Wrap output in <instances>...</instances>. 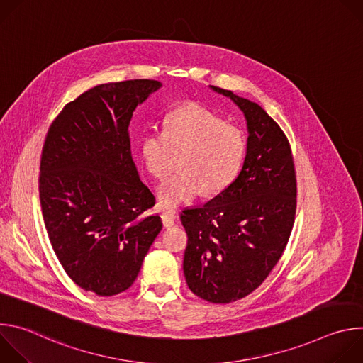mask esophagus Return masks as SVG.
Here are the masks:
<instances>
[{
  "instance_id": "34e87169",
  "label": "esophagus",
  "mask_w": 363,
  "mask_h": 363,
  "mask_svg": "<svg viewBox=\"0 0 363 363\" xmlns=\"http://www.w3.org/2000/svg\"><path fill=\"white\" fill-rule=\"evenodd\" d=\"M162 223H164V227H165V228H171V227L175 225L174 218H172L171 216H168V214H162Z\"/></svg>"
}]
</instances>
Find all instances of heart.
Instances as JSON below:
<instances>
[{"label":"heart","instance_id":"b5f03b06","mask_svg":"<svg viewBox=\"0 0 363 363\" xmlns=\"http://www.w3.org/2000/svg\"><path fill=\"white\" fill-rule=\"evenodd\" d=\"M184 150L179 172L158 188L160 208L175 213L203 189L218 194L238 177L247 150L244 132L195 103L174 109L165 130L150 129L142 138L140 155L147 172L162 179L168 175L174 152Z\"/></svg>","mask_w":363,"mask_h":363}]
</instances>
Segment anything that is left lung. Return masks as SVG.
I'll list each match as a JSON object with an SVG mask.
<instances>
[{
	"mask_svg": "<svg viewBox=\"0 0 363 363\" xmlns=\"http://www.w3.org/2000/svg\"><path fill=\"white\" fill-rule=\"evenodd\" d=\"M247 122V150L235 181L202 206L184 210L188 287L211 303L240 300L260 286L287 245L296 214V175L280 126L257 103L216 86Z\"/></svg>",
	"mask_w": 363,
	"mask_h": 363,
	"instance_id": "obj_1",
	"label": "left lung"
}]
</instances>
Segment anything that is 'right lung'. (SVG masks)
I'll list each match as a JSON object with an SVG mask.
<instances>
[{"instance_id":"right-lung-1","label":"right lung","mask_w":363,"mask_h":363,"mask_svg":"<svg viewBox=\"0 0 363 363\" xmlns=\"http://www.w3.org/2000/svg\"><path fill=\"white\" fill-rule=\"evenodd\" d=\"M158 80L99 84L67 103L50 126L40 164V202L60 264L86 291L115 296L136 280L162 230L145 214L155 196L132 160L129 123Z\"/></svg>"}]
</instances>
